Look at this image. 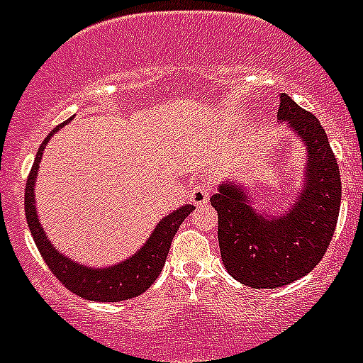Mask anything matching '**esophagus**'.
Masks as SVG:
<instances>
[{
  "label": "esophagus",
  "mask_w": 363,
  "mask_h": 363,
  "mask_svg": "<svg viewBox=\"0 0 363 363\" xmlns=\"http://www.w3.org/2000/svg\"><path fill=\"white\" fill-rule=\"evenodd\" d=\"M211 194H213V187H211L209 184H198L194 185V187H191V191H189V198H191L192 203L198 205V207L207 203Z\"/></svg>",
  "instance_id": "esophagus-1"
}]
</instances>
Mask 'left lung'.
<instances>
[{"label": "left lung", "instance_id": "1", "mask_svg": "<svg viewBox=\"0 0 363 363\" xmlns=\"http://www.w3.org/2000/svg\"><path fill=\"white\" fill-rule=\"evenodd\" d=\"M278 120L307 147L306 182L294 203L278 216L256 213L236 184H221L211 198L223 265L252 289H277L309 274L329 249L342 201L338 163L316 116L281 94Z\"/></svg>", "mask_w": 363, "mask_h": 363}]
</instances>
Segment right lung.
I'll return each mask as SVG.
<instances>
[{"mask_svg":"<svg viewBox=\"0 0 363 363\" xmlns=\"http://www.w3.org/2000/svg\"><path fill=\"white\" fill-rule=\"evenodd\" d=\"M65 123L57 125L56 129L50 130L49 136L45 138L41 147L38 149L36 160H34V165H32L30 174L27 178L25 216H27L32 238L36 242L41 258L45 259V264L49 265L54 277L62 281L67 289L72 291L74 294L91 301H121L140 296L160 277L176 230L182 225V221L194 211V205H182L174 213L162 218L156 229L150 234V238L143 243L142 249L134 256L123 259L116 265L98 269L85 267V265L76 264L70 258L63 256L57 249H54L50 240L45 236V230L41 229L36 213V201H34V184H36L43 149L47 147L50 138L54 136V133L65 127Z\"/></svg>","mask_w":363,"mask_h":363,"instance_id":"obj_1","label":"right lung"}]
</instances>
